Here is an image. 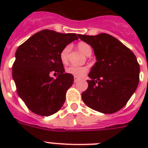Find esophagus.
Segmentation results:
<instances>
[{"label":"esophagus","instance_id":"esophagus-1","mask_svg":"<svg viewBox=\"0 0 148 148\" xmlns=\"http://www.w3.org/2000/svg\"><path fill=\"white\" fill-rule=\"evenodd\" d=\"M79 80H80V78H79L78 77H76V76H74V82H77V81H78Z\"/></svg>","mask_w":148,"mask_h":148}]
</instances>
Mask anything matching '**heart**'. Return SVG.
<instances>
[{"label":"heart","mask_w":148,"mask_h":148,"mask_svg":"<svg viewBox=\"0 0 148 148\" xmlns=\"http://www.w3.org/2000/svg\"><path fill=\"white\" fill-rule=\"evenodd\" d=\"M77 48L80 51H81L82 53L86 56H90L92 53V49L89 45H88L87 43L84 42H80L77 45ZM71 47L70 45H67L66 47H64L62 49V51H60V58L61 62L63 64H66L68 60V53H69ZM88 71V67L86 66H82V67H77V66H69L66 68V72L67 74H72L74 76L76 77H81L84 76Z\"/></svg>","instance_id":"1"}]
</instances>
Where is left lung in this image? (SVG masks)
<instances>
[{"instance_id":"1","label":"left lung","mask_w":148,"mask_h":148,"mask_svg":"<svg viewBox=\"0 0 148 148\" xmlns=\"http://www.w3.org/2000/svg\"><path fill=\"white\" fill-rule=\"evenodd\" d=\"M93 47L96 63L88 74V89L82 93L86 105L103 114H113L126 105L139 83L136 56L114 37L102 33L78 34Z\"/></svg>"}]
</instances>
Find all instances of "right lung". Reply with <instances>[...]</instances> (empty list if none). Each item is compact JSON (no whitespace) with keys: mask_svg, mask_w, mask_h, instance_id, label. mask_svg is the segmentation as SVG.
Wrapping results in <instances>:
<instances>
[{"mask_svg":"<svg viewBox=\"0 0 148 148\" xmlns=\"http://www.w3.org/2000/svg\"><path fill=\"white\" fill-rule=\"evenodd\" d=\"M76 34L43 30L20 45L15 53L12 76L17 92L30 110L40 116L58 112L65 101L74 76L65 73L60 51L77 40ZM52 72L58 74L51 78Z\"/></svg>","mask_w":148,"mask_h":148,"instance_id":"obj_1","label":"right lung"}]
</instances>
